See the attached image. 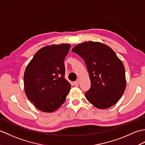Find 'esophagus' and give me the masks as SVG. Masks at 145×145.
I'll list each match as a JSON object with an SVG mask.
<instances>
[{
  "label": "esophagus",
  "mask_w": 145,
  "mask_h": 145,
  "mask_svg": "<svg viewBox=\"0 0 145 145\" xmlns=\"http://www.w3.org/2000/svg\"><path fill=\"white\" fill-rule=\"evenodd\" d=\"M78 85H79V84H78V81H76V82H74V85L75 86V87H78Z\"/></svg>",
  "instance_id": "obj_1"
}]
</instances>
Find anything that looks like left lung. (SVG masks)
<instances>
[{"instance_id": "left-lung-1", "label": "left lung", "mask_w": 145, "mask_h": 145, "mask_svg": "<svg viewBox=\"0 0 145 145\" xmlns=\"http://www.w3.org/2000/svg\"><path fill=\"white\" fill-rule=\"evenodd\" d=\"M84 60L91 81L85 96L95 107L106 109L114 105L126 88L123 64L112 48L100 42H86L72 50Z\"/></svg>"}]
</instances>
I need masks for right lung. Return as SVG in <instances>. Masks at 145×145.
<instances>
[{
    "instance_id": "1",
    "label": "right lung",
    "mask_w": 145,
    "mask_h": 145,
    "mask_svg": "<svg viewBox=\"0 0 145 145\" xmlns=\"http://www.w3.org/2000/svg\"><path fill=\"white\" fill-rule=\"evenodd\" d=\"M70 45H52L40 49L27 66L24 88L28 99L42 112L57 110L65 101L71 85L65 78L64 60Z\"/></svg>"
}]
</instances>
